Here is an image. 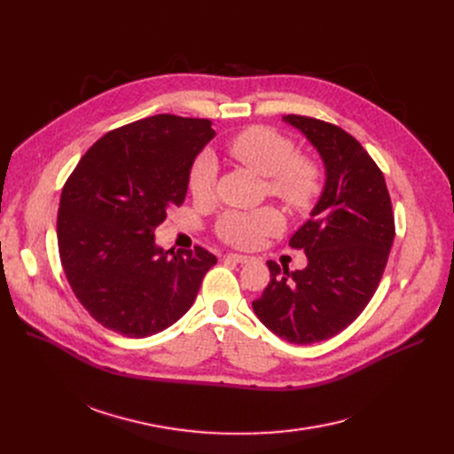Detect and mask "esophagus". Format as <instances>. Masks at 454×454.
Listing matches in <instances>:
<instances>
[{
	"label": "esophagus",
	"mask_w": 454,
	"mask_h": 454,
	"mask_svg": "<svg viewBox=\"0 0 454 454\" xmlns=\"http://www.w3.org/2000/svg\"><path fill=\"white\" fill-rule=\"evenodd\" d=\"M226 259H230V261H233V263H248L250 261V257L248 255H243V254H233V252H230V254H226L224 255Z\"/></svg>",
	"instance_id": "1"
}]
</instances>
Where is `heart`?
<instances>
[{"instance_id": "b5f03b06", "label": "heart", "mask_w": 454, "mask_h": 454, "mask_svg": "<svg viewBox=\"0 0 454 454\" xmlns=\"http://www.w3.org/2000/svg\"><path fill=\"white\" fill-rule=\"evenodd\" d=\"M228 153L248 169L267 176L269 193L296 211L313 207L322 193L324 173L318 161L296 154L294 141L263 125L248 127L228 141ZM217 178V160L211 153H200L189 169L187 187L195 200L211 199ZM283 228L281 213L274 207L254 211H226L217 223L223 241L239 247H257L263 237Z\"/></svg>"}]
</instances>
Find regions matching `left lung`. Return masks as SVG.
<instances>
[{
    "mask_svg": "<svg viewBox=\"0 0 454 454\" xmlns=\"http://www.w3.org/2000/svg\"><path fill=\"white\" fill-rule=\"evenodd\" d=\"M283 121L318 151L325 185L289 241L307 267L289 272L269 261L270 283L252 307L283 340L313 344L339 335L372 300L394 243V213L383 173L351 134L315 117Z\"/></svg>",
    "mask_w": 454,
    "mask_h": 454,
    "instance_id": "1",
    "label": "left lung"
}]
</instances>
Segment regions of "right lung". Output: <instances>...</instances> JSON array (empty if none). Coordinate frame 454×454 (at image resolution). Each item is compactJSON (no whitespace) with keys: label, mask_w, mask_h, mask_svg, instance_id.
<instances>
[{"label":"right lung","mask_w":454,"mask_h":454,"mask_svg":"<svg viewBox=\"0 0 454 454\" xmlns=\"http://www.w3.org/2000/svg\"><path fill=\"white\" fill-rule=\"evenodd\" d=\"M209 119L160 114L98 139L62 187L57 239L64 274L86 311L106 329L143 339L193 305L217 257L163 250L154 230L180 206Z\"/></svg>","instance_id":"obj_1"}]
</instances>
